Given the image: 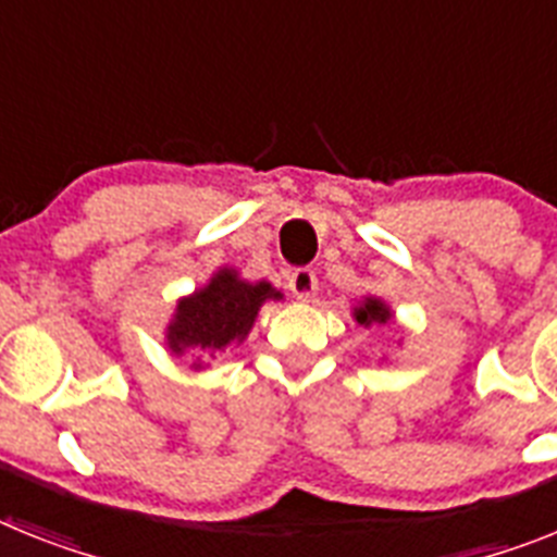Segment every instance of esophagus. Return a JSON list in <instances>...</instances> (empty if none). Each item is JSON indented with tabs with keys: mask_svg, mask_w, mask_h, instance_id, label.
<instances>
[{
	"mask_svg": "<svg viewBox=\"0 0 557 557\" xmlns=\"http://www.w3.org/2000/svg\"><path fill=\"white\" fill-rule=\"evenodd\" d=\"M288 288L297 300H308L317 292V274L314 269H294L288 274Z\"/></svg>",
	"mask_w": 557,
	"mask_h": 557,
	"instance_id": "34e87169",
	"label": "esophagus"
}]
</instances>
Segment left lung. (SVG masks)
I'll return each instance as SVG.
<instances>
[{"label": "left lung", "mask_w": 557, "mask_h": 557, "mask_svg": "<svg viewBox=\"0 0 557 557\" xmlns=\"http://www.w3.org/2000/svg\"><path fill=\"white\" fill-rule=\"evenodd\" d=\"M354 317H357L359 325H371V322H387L391 320V311H387L385 306H382L380 300H366L362 306L354 308Z\"/></svg>", "instance_id": "1"}]
</instances>
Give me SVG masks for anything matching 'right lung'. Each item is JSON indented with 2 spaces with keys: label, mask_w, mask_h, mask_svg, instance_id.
Wrapping results in <instances>:
<instances>
[{
  "label": "right lung",
  "mask_w": 557,
  "mask_h": 557,
  "mask_svg": "<svg viewBox=\"0 0 557 557\" xmlns=\"http://www.w3.org/2000/svg\"><path fill=\"white\" fill-rule=\"evenodd\" d=\"M265 300H280V292H274L269 283L249 286L237 280L235 271L223 269L207 288L177 302V314L166 334L170 348L175 354L191 348L203 359H214L223 348L240 343L249 334Z\"/></svg>",
  "instance_id": "1"
}]
</instances>
